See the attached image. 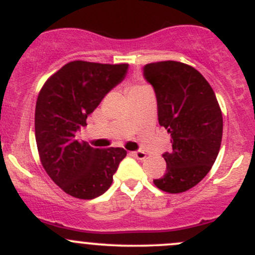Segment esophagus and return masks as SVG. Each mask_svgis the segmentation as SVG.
<instances>
[{
    "instance_id": "esophagus-1",
    "label": "esophagus",
    "mask_w": 255,
    "mask_h": 255,
    "mask_svg": "<svg viewBox=\"0 0 255 255\" xmlns=\"http://www.w3.org/2000/svg\"><path fill=\"white\" fill-rule=\"evenodd\" d=\"M132 155L134 156V158L139 159V160H143V159H145L146 153L143 150H135V151H132Z\"/></svg>"
}]
</instances>
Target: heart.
Masks as SVG:
<instances>
[{
    "label": "heart",
    "mask_w": 255,
    "mask_h": 255,
    "mask_svg": "<svg viewBox=\"0 0 255 255\" xmlns=\"http://www.w3.org/2000/svg\"><path fill=\"white\" fill-rule=\"evenodd\" d=\"M139 87H144V86H134V87H132V89H130V90H134V89H139Z\"/></svg>",
    "instance_id": "obj_1"
}]
</instances>
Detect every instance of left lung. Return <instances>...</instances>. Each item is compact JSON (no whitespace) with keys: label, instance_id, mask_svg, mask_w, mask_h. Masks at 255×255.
I'll return each mask as SVG.
<instances>
[{"label":"left lung","instance_id":"1","mask_svg":"<svg viewBox=\"0 0 255 255\" xmlns=\"http://www.w3.org/2000/svg\"><path fill=\"white\" fill-rule=\"evenodd\" d=\"M143 75L155 92L159 125L168 130L173 143V150L163 154L165 174L153 182L169 194L187 191L207 175L220 151V105L207 80L184 63L146 64Z\"/></svg>","mask_w":255,"mask_h":255}]
</instances>
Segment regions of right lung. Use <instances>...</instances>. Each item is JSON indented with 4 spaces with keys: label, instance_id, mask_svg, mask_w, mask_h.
<instances>
[{
    "label": "right lung",
    "instance_id": "1",
    "mask_svg": "<svg viewBox=\"0 0 255 255\" xmlns=\"http://www.w3.org/2000/svg\"><path fill=\"white\" fill-rule=\"evenodd\" d=\"M128 64L75 60L65 64L43 85L35 105V142L43 168L70 196L91 200L111 186L113 174L127 151L92 148L76 132L87 116L117 86Z\"/></svg>",
    "mask_w": 255,
    "mask_h": 255
}]
</instances>
